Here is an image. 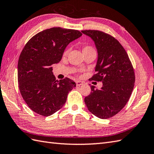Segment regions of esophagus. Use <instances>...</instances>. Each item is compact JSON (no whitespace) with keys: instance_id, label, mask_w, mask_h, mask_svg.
<instances>
[{"instance_id":"1","label":"esophagus","mask_w":154,"mask_h":154,"mask_svg":"<svg viewBox=\"0 0 154 154\" xmlns=\"http://www.w3.org/2000/svg\"><path fill=\"white\" fill-rule=\"evenodd\" d=\"M83 81H76V85L77 86H81V85H83Z\"/></svg>"}]
</instances>
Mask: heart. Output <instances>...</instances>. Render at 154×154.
Returning <instances> with one entry per match:
<instances>
[{
  "label": "heart",
  "instance_id": "heart-1",
  "mask_svg": "<svg viewBox=\"0 0 154 154\" xmlns=\"http://www.w3.org/2000/svg\"><path fill=\"white\" fill-rule=\"evenodd\" d=\"M91 50H94V48L92 47L91 46H85L83 48V52H87L88 51H91ZM67 52H68V51H66L65 52H64V54H67Z\"/></svg>",
  "mask_w": 154,
  "mask_h": 154
}]
</instances>
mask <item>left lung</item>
<instances>
[{"instance_id":"left-lung-1","label":"left lung","mask_w":154,"mask_h":154,"mask_svg":"<svg viewBox=\"0 0 154 154\" xmlns=\"http://www.w3.org/2000/svg\"><path fill=\"white\" fill-rule=\"evenodd\" d=\"M81 32L94 41L98 51L96 73L91 81H102V87L85 98L88 109L100 119H108L122 109L133 92L135 75L127 52L116 38L98 30Z\"/></svg>"}]
</instances>
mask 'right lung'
Listing matches in <instances>:
<instances>
[{
	"label": "right lung",
	"instance_id": "right-lung-1",
	"mask_svg": "<svg viewBox=\"0 0 154 154\" xmlns=\"http://www.w3.org/2000/svg\"><path fill=\"white\" fill-rule=\"evenodd\" d=\"M79 31L52 27L39 32L25 45L17 64L19 88L29 108L47 117L63 107L76 84L66 77L56 80L52 64L58 63L71 42L80 37Z\"/></svg>",
	"mask_w": 154,
	"mask_h": 154
}]
</instances>
